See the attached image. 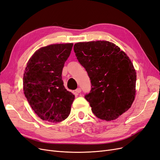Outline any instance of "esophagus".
Wrapping results in <instances>:
<instances>
[{
  "instance_id": "obj_1",
  "label": "esophagus",
  "mask_w": 160,
  "mask_h": 160,
  "mask_svg": "<svg viewBox=\"0 0 160 160\" xmlns=\"http://www.w3.org/2000/svg\"><path fill=\"white\" fill-rule=\"evenodd\" d=\"M75 91V93L76 94H79V93H81V88H77Z\"/></svg>"
}]
</instances>
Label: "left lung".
Segmentation results:
<instances>
[{
    "label": "left lung",
    "mask_w": 160,
    "mask_h": 160,
    "mask_svg": "<svg viewBox=\"0 0 160 160\" xmlns=\"http://www.w3.org/2000/svg\"><path fill=\"white\" fill-rule=\"evenodd\" d=\"M74 52L91 83L85 98L96 117L116 119L132 106L135 95L136 72L118 46L107 41L77 42Z\"/></svg>",
    "instance_id": "left-lung-1"
}]
</instances>
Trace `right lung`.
<instances>
[{
	"label": "right lung",
	"instance_id": "obj_1",
	"mask_svg": "<svg viewBox=\"0 0 160 160\" xmlns=\"http://www.w3.org/2000/svg\"><path fill=\"white\" fill-rule=\"evenodd\" d=\"M73 44H54L38 49L28 60L23 76V90L28 103L41 119L65 120L75 95L67 91L62 71Z\"/></svg>",
	"mask_w": 160,
	"mask_h": 160
}]
</instances>
